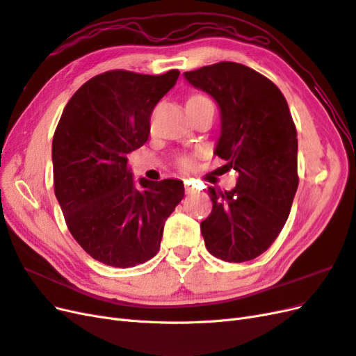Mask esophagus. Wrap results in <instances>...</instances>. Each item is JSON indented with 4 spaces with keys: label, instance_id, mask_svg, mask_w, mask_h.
I'll use <instances>...</instances> for the list:
<instances>
[{
    "label": "esophagus",
    "instance_id": "34e87169",
    "mask_svg": "<svg viewBox=\"0 0 356 356\" xmlns=\"http://www.w3.org/2000/svg\"><path fill=\"white\" fill-rule=\"evenodd\" d=\"M186 193L187 195H193V193H195V187H193L190 181H186Z\"/></svg>",
    "mask_w": 356,
    "mask_h": 356
}]
</instances>
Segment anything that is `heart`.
I'll return each mask as SVG.
<instances>
[{
  "instance_id": "1",
  "label": "heart",
  "mask_w": 356,
  "mask_h": 356,
  "mask_svg": "<svg viewBox=\"0 0 356 356\" xmlns=\"http://www.w3.org/2000/svg\"><path fill=\"white\" fill-rule=\"evenodd\" d=\"M202 101H209L207 96H203V95H193V96H190V99L187 101V104H193V102H202ZM177 165L181 168V169H186V170H188V169H193L195 168V159H193L191 156H188V154H179L178 157H177Z\"/></svg>"
}]
</instances>
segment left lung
<instances>
[{
	"label": "left lung",
	"instance_id": "1",
	"mask_svg": "<svg viewBox=\"0 0 356 356\" xmlns=\"http://www.w3.org/2000/svg\"><path fill=\"white\" fill-rule=\"evenodd\" d=\"M221 111L215 154L239 174L230 191L209 187L212 212L200 222L207 250L243 263L266 252L284 229L298 187L297 129L285 96L263 74L236 62L184 72Z\"/></svg>",
	"mask_w": 356,
	"mask_h": 356
}]
</instances>
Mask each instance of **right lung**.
Wrapping results in <instances>:
<instances>
[{"mask_svg": "<svg viewBox=\"0 0 356 356\" xmlns=\"http://www.w3.org/2000/svg\"><path fill=\"white\" fill-rule=\"evenodd\" d=\"M179 71H106L86 81L53 135L55 195L72 238L95 260L135 267L160 250L163 225L184 197L178 179L135 186L127 154L143 147L157 102Z\"/></svg>", "mask_w": 356, "mask_h": 356, "instance_id": "add662e5", "label": "right lung"}]
</instances>
